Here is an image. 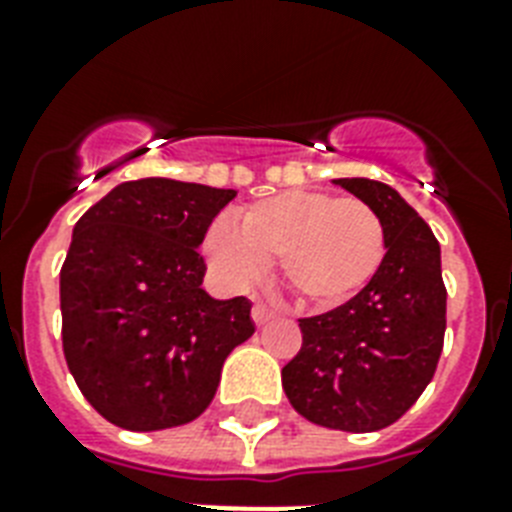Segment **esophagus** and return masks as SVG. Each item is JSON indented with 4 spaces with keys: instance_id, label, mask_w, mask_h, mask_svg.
I'll return each instance as SVG.
<instances>
[{
    "instance_id": "esophagus-1",
    "label": "esophagus",
    "mask_w": 512,
    "mask_h": 512,
    "mask_svg": "<svg viewBox=\"0 0 512 512\" xmlns=\"http://www.w3.org/2000/svg\"><path fill=\"white\" fill-rule=\"evenodd\" d=\"M276 316V311H273L271 305L265 303H255V308H252V319H255L257 327H263V324H268V321Z\"/></svg>"
}]
</instances>
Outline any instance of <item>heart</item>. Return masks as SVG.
Wrapping results in <instances>:
<instances>
[{
    "label": "heart",
    "mask_w": 512,
    "mask_h": 512,
    "mask_svg": "<svg viewBox=\"0 0 512 512\" xmlns=\"http://www.w3.org/2000/svg\"><path fill=\"white\" fill-rule=\"evenodd\" d=\"M207 255L231 281H249L263 263H279L281 279L300 300L335 308L380 273L385 225L369 204L321 191H287L249 204L231 223L209 228Z\"/></svg>",
    "instance_id": "b5f03b06"
}]
</instances>
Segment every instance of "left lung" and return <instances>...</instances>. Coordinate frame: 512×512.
Segmentation results:
<instances>
[{
  "label": "left lung",
  "instance_id": "obj_1",
  "mask_svg": "<svg viewBox=\"0 0 512 512\" xmlns=\"http://www.w3.org/2000/svg\"><path fill=\"white\" fill-rule=\"evenodd\" d=\"M385 225L380 273L335 311L300 319L303 348L281 385L305 420L345 433L393 425L422 396L444 350L446 287L430 225L390 185L340 177Z\"/></svg>",
  "mask_w": 512,
  "mask_h": 512
}]
</instances>
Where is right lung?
<instances>
[{
  "mask_svg": "<svg viewBox=\"0 0 512 512\" xmlns=\"http://www.w3.org/2000/svg\"><path fill=\"white\" fill-rule=\"evenodd\" d=\"M231 188L143 177L74 225L60 268L63 353L92 409L124 430L196 420L228 353L252 337L247 297L201 289L204 233Z\"/></svg>",
  "mask_w": 512,
  "mask_h": 512,
  "instance_id": "1",
  "label": "right lung"
}]
</instances>
